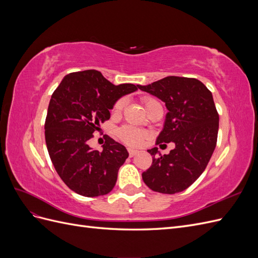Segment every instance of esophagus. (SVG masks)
<instances>
[{
    "label": "esophagus",
    "instance_id": "obj_1",
    "mask_svg": "<svg viewBox=\"0 0 258 258\" xmlns=\"http://www.w3.org/2000/svg\"><path fill=\"white\" fill-rule=\"evenodd\" d=\"M128 153H129L130 157H134V156H136L139 153V151L134 150V148H128Z\"/></svg>",
    "mask_w": 258,
    "mask_h": 258
}]
</instances>
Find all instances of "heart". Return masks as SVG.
Returning <instances> with one entry per match:
<instances>
[{
    "label": "heart",
    "instance_id": "1",
    "mask_svg": "<svg viewBox=\"0 0 258 258\" xmlns=\"http://www.w3.org/2000/svg\"><path fill=\"white\" fill-rule=\"evenodd\" d=\"M155 101H157V100H155L154 98H150V97H146L143 99V102H144L145 106L152 102H155ZM124 103H126V100L119 99L114 105V111L120 112L122 110ZM118 137L122 142L127 143L129 145L136 146L143 141V139L146 137V132L140 130V129H137V128H134V127H130V126H124L118 130Z\"/></svg>",
    "mask_w": 258,
    "mask_h": 258
}]
</instances>
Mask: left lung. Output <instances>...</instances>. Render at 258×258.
Masks as SVG:
<instances>
[{
  "instance_id": "obj_1",
  "label": "left lung",
  "mask_w": 258,
  "mask_h": 258,
  "mask_svg": "<svg viewBox=\"0 0 258 258\" xmlns=\"http://www.w3.org/2000/svg\"><path fill=\"white\" fill-rule=\"evenodd\" d=\"M138 88L157 97L168 108L156 144H175L168 155L158 154L157 147L147 151L153 163L142 173L143 181L154 191L181 192L202 174L215 150L220 117L212 92L196 79L179 76Z\"/></svg>"
}]
</instances>
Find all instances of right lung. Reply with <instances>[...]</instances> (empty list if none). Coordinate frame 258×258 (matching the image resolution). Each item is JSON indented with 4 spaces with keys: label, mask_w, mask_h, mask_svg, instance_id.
<instances>
[{
    "label": "right lung",
    "mask_w": 258,
    "mask_h": 258,
    "mask_svg": "<svg viewBox=\"0 0 258 258\" xmlns=\"http://www.w3.org/2000/svg\"><path fill=\"white\" fill-rule=\"evenodd\" d=\"M138 90L134 84L115 86L101 72L70 73L53 91L45 120V140L57 173L70 189L85 197L110 192L128 158L126 147L106 137L103 151L88 145L100 122L110 119L115 102Z\"/></svg>",
    "instance_id": "add662e5"
}]
</instances>
